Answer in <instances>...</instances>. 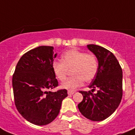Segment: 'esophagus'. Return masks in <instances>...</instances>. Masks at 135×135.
<instances>
[{
  "instance_id": "esophagus-1",
  "label": "esophagus",
  "mask_w": 135,
  "mask_h": 135,
  "mask_svg": "<svg viewBox=\"0 0 135 135\" xmlns=\"http://www.w3.org/2000/svg\"><path fill=\"white\" fill-rule=\"evenodd\" d=\"M75 93V91H68V94L71 96V95H73V94Z\"/></svg>"
}]
</instances>
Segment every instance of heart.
<instances>
[{
  "label": "heart",
  "mask_w": 135,
  "mask_h": 135,
  "mask_svg": "<svg viewBox=\"0 0 135 135\" xmlns=\"http://www.w3.org/2000/svg\"><path fill=\"white\" fill-rule=\"evenodd\" d=\"M55 76L60 81H64L68 71L71 70L73 75L61 84V87L73 91L84 83L91 82L96 77L98 70L97 57L93 53H86L77 49L67 50L62 55V62L55 61L52 64Z\"/></svg>",
  "instance_id": "b5f03b06"
}]
</instances>
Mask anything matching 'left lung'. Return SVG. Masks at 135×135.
<instances>
[{
	"mask_svg": "<svg viewBox=\"0 0 135 135\" xmlns=\"http://www.w3.org/2000/svg\"><path fill=\"white\" fill-rule=\"evenodd\" d=\"M87 48L97 57L98 70L89 88L83 91V100L78 104L81 114L93 121L105 120L119 107L123 96L122 69L112 52L98 45L89 44ZM98 88L96 94L92 92Z\"/></svg>",
	"mask_w": 135,
	"mask_h": 135,
	"instance_id": "obj_1",
	"label": "left lung"
}]
</instances>
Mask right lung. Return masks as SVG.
<instances>
[{
  "label": "right lung",
  "mask_w": 135,
  "mask_h": 135,
  "mask_svg": "<svg viewBox=\"0 0 135 135\" xmlns=\"http://www.w3.org/2000/svg\"><path fill=\"white\" fill-rule=\"evenodd\" d=\"M52 46H41L26 52L16 64L12 77L14 103L27 121L37 126L52 122L60 113L66 89L55 92L58 86L52 64L57 56Z\"/></svg>",
  "instance_id": "1"
}]
</instances>
